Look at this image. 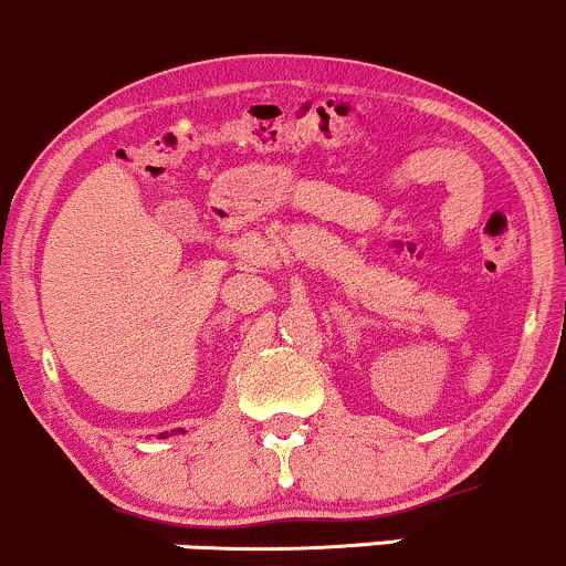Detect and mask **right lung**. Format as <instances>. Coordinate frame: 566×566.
I'll return each mask as SVG.
<instances>
[{"label":"right lung","mask_w":566,"mask_h":566,"mask_svg":"<svg viewBox=\"0 0 566 566\" xmlns=\"http://www.w3.org/2000/svg\"><path fill=\"white\" fill-rule=\"evenodd\" d=\"M165 436H168V433H163V438H165Z\"/></svg>","instance_id":"add662e5"}]
</instances>
